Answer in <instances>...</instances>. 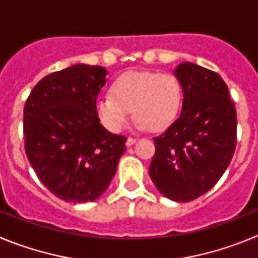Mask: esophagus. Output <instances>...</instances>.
I'll return each instance as SVG.
<instances>
[{
    "label": "esophagus",
    "instance_id": "obj_1",
    "mask_svg": "<svg viewBox=\"0 0 258 258\" xmlns=\"http://www.w3.org/2000/svg\"><path fill=\"white\" fill-rule=\"evenodd\" d=\"M136 138H133V137H127V140H126V146L127 147H131V146H133L134 143H136Z\"/></svg>",
    "mask_w": 258,
    "mask_h": 258
}]
</instances>
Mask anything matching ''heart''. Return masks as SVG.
<instances>
[{
	"label": "heart",
	"mask_w": 258,
	"mask_h": 258,
	"mask_svg": "<svg viewBox=\"0 0 258 258\" xmlns=\"http://www.w3.org/2000/svg\"><path fill=\"white\" fill-rule=\"evenodd\" d=\"M112 95H101L95 101V113L111 133H120L131 117L136 126L159 132L174 122L183 99L179 80L172 74L133 71L118 76L111 86Z\"/></svg>",
	"instance_id": "obj_1"
}]
</instances>
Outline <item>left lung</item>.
<instances>
[{"label": "left lung", "instance_id": "obj_1", "mask_svg": "<svg viewBox=\"0 0 258 258\" xmlns=\"http://www.w3.org/2000/svg\"><path fill=\"white\" fill-rule=\"evenodd\" d=\"M183 90L179 117L155 137L150 177L164 197L191 202L211 190L236 146V109L221 76L184 61L174 70Z\"/></svg>", "mask_w": 258, "mask_h": 258}]
</instances>
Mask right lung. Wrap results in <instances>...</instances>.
<instances>
[{"instance_id": "obj_1", "label": "right lung", "mask_w": 258, "mask_h": 258, "mask_svg": "<svg viewBox=\"0 0 258 258\" xmlns=\"http://www.w3.org/2000/svg\"><path fill=\"white\" fill-rule=\"evenodd\" d=\"M106 68L76 64L38 81L24 106V149L40 181L59 199L94 202L107 190L126 138L95 113Z\"/></svg>"}]
</instances>
